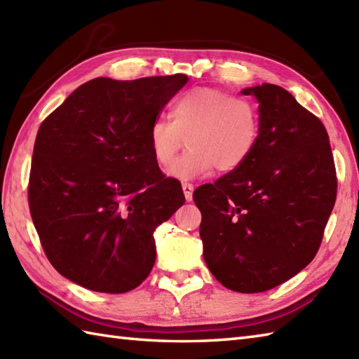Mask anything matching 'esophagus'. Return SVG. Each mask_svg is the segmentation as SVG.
I'll return each instance as SVG.
<instances>
[{"mask_svg": "<svg viewBox=\"0 0 359 359\" xmlns=\"http://www.w3.org/2000/svg\"><path fill=\"white\" fill-rule=\"evenodd\" d=\"M182 189H184V194H185L187 202H191L193 201L194 187L191 184H188V182H184V184H182Z\"/></svg>", "mask_w": 359, "mask_h": 359, "instance_id": "1", "label": "esophagus"}]
</instances>
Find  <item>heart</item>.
Instances as JSON below:
<instances>
[{
  "label": "heart",
  "mask_w": 359,
  "mask_h": 359,
  "mask_svg": "<svg viewBox=\"0 0 359 359\" xmlns=\"http://www.w3.org/2000/svg\"><path fill=\"white\" fill-rule=\"evenodd\" d=\"M259 112L253 102L215 88H194L175 98L171 120L157 118L148 129L156 163L171 170L178 152L190 149L171 174L179 179L233 172L247 162L259 140Z\"/></svg>",
  "instance_id": "1"
}]
</instances>
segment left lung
<instances>
[{
	"label": "left lung",
	"mask_w": 359,
	"mask_h": 359,
	"mask_svg": "<svg viewBox=\"0 0 359 359\" xmlns=\"http://www.w3.org/2000/svg\"><path fill=\"white\" fill-rule=\"evenodd\" d=\"M259 140L239 170L193 194L202 212L203 259L224 287L261 293L293 278L316 256L337 201L329 134L284 88L264 83Z\"/></svg>",
	"instance_id": "obj_1"
}]
</instances>
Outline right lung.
Listing matches in <instances>:
<instances>
[{"label": "right lung", "instance_id": "obj_1", "mask_svg": "<svg viewBox=\"0 0 359 359\" xmlns=\"http://www.w3.org/2000/svg\"><path fill=\"white\" fill-rule=\"evenodd\" d=\"M184 74L94 79L38 129L27 199L44 255L93 292L126 293L156 262L152 233L185 202L160 171L148 129L185 86Z\"/></svg>", "mask_w": 359, "mask_h": 359}]
</instances>
